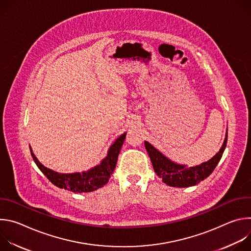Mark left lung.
Instances as JSON below:
<instances>
[{"instance_id": "8db88e82", "label": "left lung", "mask_w": 251, "mask_h": 251, "mask_svg": "<svg viewBox=\"0 0 251 251\" xmlns=\"http://www.w3.org/2000/svg\"><path fill=\"white\" fill-rule=\"evenodd\" d=\"M227 135L225 139L221 150L213 156L209 161L202 163L196 167L187 168L186 166L177 165L166 158L156 148H154L150 143L145 142L146 150L150 156L154 171L157 176L162 178L163 183L171 187L187 188L196 186L200 182L203 181L216 169L220 160L223 157L225 149L226 147Z\"/></svg>"}]
</instances>
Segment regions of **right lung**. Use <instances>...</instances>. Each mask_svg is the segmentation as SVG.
<instances>
[{"instance_id":"add662e5","label":"right lung","mask_w":251,"mask_h":251,"mask_svg":"<svg viewBox=\"0 0 251 251\" xmlns=\"http://www.w3.org/2000/svg\"><path fill=\"white\" fill-rule=\"evenodd\" d=\"M125 137L126 133L121 135L114 142V144L108 151V155L100 163V165L88 172H83L82 174H59L42 165L32 152L31 157L39 169L54 186L74 193H89L103 187L109 181L116 167L118 155L122 148Z\"/></svg>"}]
</instances>
